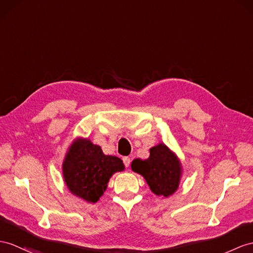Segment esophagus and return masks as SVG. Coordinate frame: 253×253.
<instances>
[{
	"label": "esophagus",
	"mask_w": 253,
	"mask_h": 253,
	"mask_svg": "<svg viewBox=\"0 0 253 253\" xmlns=\"http://www.w3.org/2000/svg\"><path fill=\"white\" fill-rule=\"evenodd\" d=\"M122 161H123V163H125L126 168H128V166H130V164H131V159L128 157H123Z\"/></svg>",
	"instance_id": "1"
}]
</instances>
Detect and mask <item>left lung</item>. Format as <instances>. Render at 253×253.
Wrapping results in <instances>:
<instances>
[{
	"mask_svg": "<svg viewBox=\"0 0 253 253\" xmlns=\"http://www.w3.org/2000/svg\"><path fill=\"white\" fill-rule=\"evenodd\" d=\"M132 169L143 175L151 191L157 195L169 196L178 188L180 164L168 147L160 144L150 149L149 159L132 162Z\"/></svg>",
	"mask_w": 253,
	"mask_h": 253,
	"instance_id": "obj_1",
	"label": "left lung"
}]
</instances>
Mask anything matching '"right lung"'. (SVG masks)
<instances>
[{"label":"right lung","mask_w":253,"mask_h":253,"mask_svg":"<svg viewBox=\"0 0 253 253\" xmlns=\"http://www.w3.org/2000/svg\"><path fill=\"white\" fill-rule=\"evenodd\" d=\"M123 169L125 165L121 159L105 156L100 146L88 139H78L67 152L63 176L73 194L95 203L106 190L112 175Z\"/></svg>","instance_id":"1"}]
</instances>
